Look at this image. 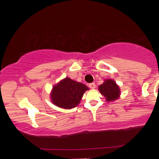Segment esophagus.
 Segmentation results:
<instances>
[{
	"mask_svg": "<svg viewBox=\"0 0 159 159\" xmlns=\"http://www.w3.org/2000/svg\"><path fill=\"white\" fill-rule=\"evenodd\" d=\"M89 87H90V88L91 89H95V84L94 83V82H93V83L89 84Z\"/></svg>",
	"mask_w": 159,
	"mask_h": 159,
	"instance_id": "34e87169",
	"label": "esophagus"
}]
</instances>
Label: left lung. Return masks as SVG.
Returning a JSON list of instances; mask_svg holds the SVG:
<instances>
[{
	"mask_svg": "<svg viewBox=\"0 0 159 159\" xmlns=\"http://www.w3.org/2000/svg\"><path fill=\"white\" fill-rule=\"evenodd\" d=\"M100 93L106 98L107 101H114L118 99L120 95V89L114 80H105L104 82L98 87Z\"/></svg>",
	"mask_w": 159,
	"mask_h": 159,
	"instance_id": "left-lung-1",
	"label": "left lung"
}]
</instances>
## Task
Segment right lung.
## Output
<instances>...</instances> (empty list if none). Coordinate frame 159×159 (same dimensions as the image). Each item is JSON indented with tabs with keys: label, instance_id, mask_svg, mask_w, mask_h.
<instances>
[{
	"label": "right lung",
	"instance_id": "obj_1",
	"mask_svg": "<svg viewBox=\"0 0 159 159\" xmlns=\"http://www.w3.org/2000/svg\"><path fill=\"white\" fill-rule=\"evenodd\" d=\"M89 90L85 84L66 77L53 86L51 101L58 107L70 109L80 103L84 92Z\"/></svg>",
	"mask_w": 159,
	"mask_h": 159
}]
</instances>
